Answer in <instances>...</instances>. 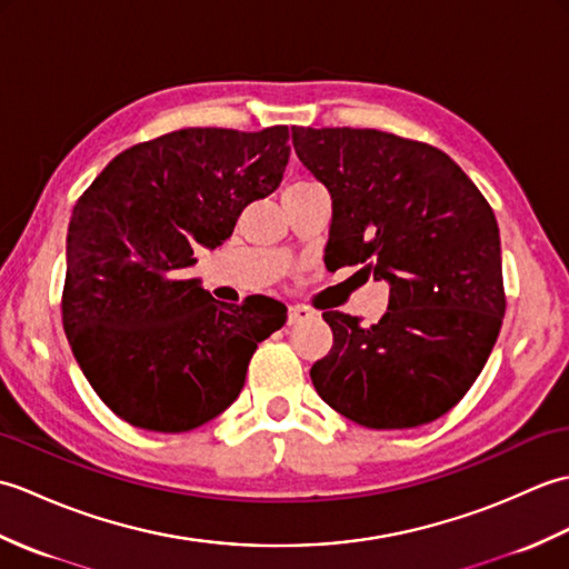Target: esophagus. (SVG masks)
I'll return each instance as SVG.
<instances>
[{
	"mask_svg": "<svg viewBox=\"0 0 569 569\" xmlns=\"http://www.w3.org/2000/svg\"><path fill=\"white\" fill-rule=\"evenodd\" d=\"M310 316H312V312L306 306H291V308H288V325H298V322L308 320Z\"/></svg>",
	"mask_w": 569,
	"mask_h": 569,
	"instance_id": "1",
	"label": "esophagus"
}]
</instances>
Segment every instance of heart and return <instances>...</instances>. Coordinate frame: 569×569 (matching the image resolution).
<instances>
[{
    "label": "heart",
    "instance_id": "1",
    "mask_svg": "<svg viewBox=\"0 0 569 569\" xmlns=\"http://www.w3.org/2000/svg\"><path fill=\"white\" fill-rule=\"evenodd\" d=\"M296 183H312V180H296ZM296 183H291V186H296Z\"/></svg>",
    "mask_w": 569,
    "mask_h": 569
}]
</instances>
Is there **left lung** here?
<instances>
[{
  "instance_id": "obj_1",
  "label": "left lung",
  "mask_w": 569,
  "mask_h": 569,
  "mask_svg": "<svg viewBox=\"0 0 569 569\" xmlns=\"http://www.w3.org/2000/svg\"><path fill=\"white\" fill-rule=\"evenodd\" d=\"M293 147L332 196L325 263H365L391 286L389 310L369 328L322 312L335 340L312 386L365 428L426 426L462 401L501 330L491 204L445 151L389 131L296 127Z\"/></svg>"
}]
</instances>
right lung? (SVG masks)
I'll use <instances>...</instances> for the list:
<instances>
[{
  "label": "right lung",
  "mask_w": 569,
  "mask_h": 569,
  "mask_svg": "<svg viewBox=\"0 0 569 569\" xmlns=\"http://www.w3.org/2000/svg\"><path fill=\"white\" fill-rule=\"evenodd\" d=\"M288 127L178 129L129 147L78 198L60 312L72 355L129 426L188 432L237 401L259 342L286 322L271 298L229 308L196 278L241 210L278 188Z\"/></svg>",
  "instance_id": "add662e5"
}]
</instances>
